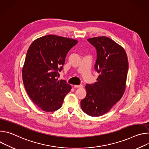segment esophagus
<instances>
[{
    "label": "esophagus",
    "instance_id": "esophagus-1",
    "mask_svg": "<svg viewBox=\"0 0 149 149\" xmlns=\"http://www.w3.org/2000/svg\"><path fill=\"white\" fill-rule=\"evenodd\" d=\"M74 87L75 88H82L83 86L82 85H75Z\"/></svg>",
    "mask_w": 149,
    "mask_h": 149
}]
</instances>
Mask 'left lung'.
<instances>
[{
	"mask_svg": "<svg viewBox=\"0 0 149 149\" xmlns=\"http://www.w3.org/2000/svg\"><path fill=\"white\" fill-rule=\"evenodd\" d=\"M87 40L97 49L95 69L100 74L94 84H86L87 95L81 101V107L87 114L98 117L109 111L123 97L128 59L124 49L108 37H94Z\"/></svg>",
	"mask_w": 149,
	"mask_h": 149,
	"instance_id": "obj_1",
	"label": "left lung"
}]
</instances>
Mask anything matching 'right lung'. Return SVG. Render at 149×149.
<instances>
[{
    "label": "right lung",
    "instance_id": "add662e5",
    "mask_svg": "<svg viewBox=\"0 0 149 149\" xmlns=\"http://www.w3.org/2000/svg\"><path fill=\"white\" fill-rule=\"evenodd\" d=\"M77 40L48 35L35 39L30 45L22 68L25 90L32 101L44 111L59 109L71 86L58 80L68 51Z\"/></svg>",
    "mask_w": 149,
    "mask_h": 149
}]
</instances>
